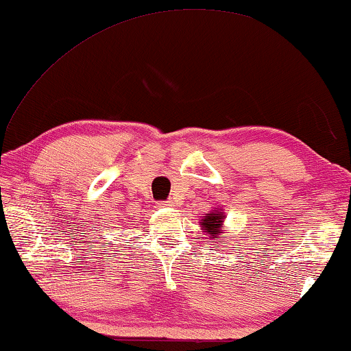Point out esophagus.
I'll return each mask as SVG.
<instances>
[{
    "label": "esophagus",
    "mask_w": 351,
    "mask_h": 351,
    "mask_svg": "<svg viewBox=\"0 0 351 351\" xmlns=\"http://www.w3.org/2000/svg\"><path fill=\"white\" fill-rule=\"evenodd\" d=\"M159 204L162 206V208H169V206H173V202H171V199H169V202H160Z\"/></svg>",
    "instance_id": "34e87169"
}]
</instances>
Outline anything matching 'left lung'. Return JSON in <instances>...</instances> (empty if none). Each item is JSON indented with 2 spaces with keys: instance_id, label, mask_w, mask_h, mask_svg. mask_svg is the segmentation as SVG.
<instances>
[{
  "instance_id": "left-lung-1",
  "label": "left lung",
  "mask_w": 351,
  "mask_h": 351,
  "mask_svg": "<svg viewBox=\"0 0 351 351\" xmlns=\"http://www.w3.org/2000/svg\"><path fill=\"white\" fill-rule=\"evenodd\" d=\"M223 219L225 215L221 213H210V214H206L204 219L199 221L203 226V230L206 231V234H208L210 239H214V241H219L221 239V230H223Z\"/></svg>"
}]
</instances>
